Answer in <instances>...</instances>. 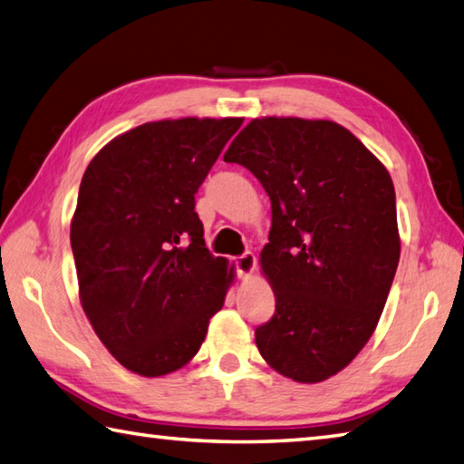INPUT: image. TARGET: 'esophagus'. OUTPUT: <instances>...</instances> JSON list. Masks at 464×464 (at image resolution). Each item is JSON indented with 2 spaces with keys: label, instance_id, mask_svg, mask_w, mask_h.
<instances>
[{
  "label": "esophagus",
  "instance_id": "1",
  "mask_svg": "<svg viewBox=\"0 0 464 464\" xmlns=\"http://www.w3.org/2000/svg\"><path fill=\"white\" fill-rule=\"evenodd\" d=\"M232 262L240 278H248L252 275V270L256 268V256L252 255V252H244L240 256H234Z\"/></svg>",
  "mask_w": 464,
  "mask_h": 464
}]
</instances>
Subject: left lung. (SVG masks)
Masks as SVG:
<instances>
[{
  "label": "left lung",
  "instance_id": "obj_1",
  "mask_svg": "<svg viewBox=\"0 0 464 464\" xmlns=\"http://www.w3.org/2000/svg\"><path fill=\"white\" fill-rule=\"evenodd\" d=\"M224 161L255 173L273 208L260 262L276 304L258 352L285 378L327 380L368 343L394 281L390 173L345 127L296 117L250 121Z\"/></svg>",
  "mask_w": 464,
  "mask_h": 464
}]
</instances>
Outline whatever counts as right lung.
Wrapping results in <instances>:
<instances>
[{"label": "right lung", "instance_id": "1", "mask_svg": "<svg viewBox=\"0 0 464 464\" xmlns=\"http://www.w3.org/2000/svg\"><path fill=\"white\" fill-rule=\"evenodd\" d=\"M242 119L145 123L94 155L70 224L81 303L129 372L157 378L199 352L234 268L209 255L196 194Z\"/></svg>", "mask_w": 464, "mask_h": 464}]
</instances>
